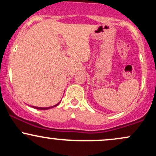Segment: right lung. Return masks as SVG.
<instances>
[{
	"label": "right lung",
	"mask_w": 156,
	"mask_h": 156,
	"mask_svg": "<svg viewBox=\"0 0 156 156\" xmlns=\"http://www.w3.org/2000/svg\"><path fill=\"white\" fill-rule=\"evenodd\" d=\"M60 103H61V101L58 103H57V104H55V105H53V106H51V107H37V106H33V105H31V107L32 108H34L36 109H39V110H47V109H49V108H53V107L57 106V105L59 104Z\"/></svg>",
	"instance_id": "right-lung-1"
}]
</instances>
